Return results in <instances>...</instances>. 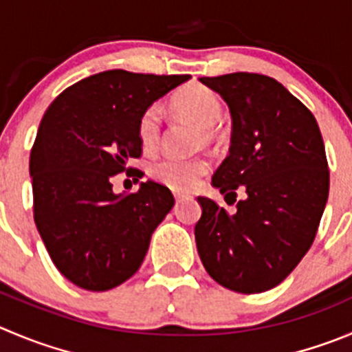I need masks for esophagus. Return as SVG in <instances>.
Returning <instances> with one entry per match:
<instances>
[{
  "label": "esophagus",
  "mask_w": 352,
  "mask_h": 352,
  "mask_svg": "<svg viewBox=\"0 0 352 352\" xmlns=\"http://www.w3.org/2000/svg\"><path fill=\"white\" fill-rule=\"evenodd\" d=\"M174 199H176V202H179V200L185 199V195L183 193H174Z\"/></svg>",
  "instance_id": "esophagus-1"
}]
</instances>
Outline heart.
<instances>
[{"instance_id":"heart-1","label":"heart","mask_w":352,"mask_h":352,"mask_svg":"<svg viewBox=\"0 0 352 352\" xmlns=\"http://www.w3.org/2000/svg\"><path fill=\"white\" fill-rule=\"evenodd\" d=\"M174 107L186 119L193 120L204 129V140L214 138V128L223 119V105L216 93L207 86L192 82L179 89L174 96ZM162 129V109L159 103H152L142 112L138 119V138L143 148L152 150L159 143ZM209 170V160L202 155L174 157L166 155L157 159L150 166V176L155 182L178 192L193 188Z\"/></svg>"}]
</instances>
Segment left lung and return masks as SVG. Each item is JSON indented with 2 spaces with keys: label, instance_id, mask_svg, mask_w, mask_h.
I'll return each mask as SVG.
<instances>
[{
  "label": "left lung",
  "instance_id": "1",
  "mask_svg": "<svg viewBox=\"0 0 352 352\" xmlns=\"http://www.w3.org/2000/svg\"><path fill=\"white\" fill-rule=\"evenodd\" d=\"M200 82L221 95L233 122L212 185L228 204L239 188L245 199L228 214L199 197L197 250L219 285L266 292L292 273L316 236L330 186L323 138L309 109L273 78L235 72Z\"/></svg>",
  "mask_w": 352,
  "mask_h": 352
}]
</instances>
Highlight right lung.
<instances>
[{
    "label": "right lung",
    "mask_w": 352,
    "mask_h": 352,
    "mask_svg": "<svg viewBox=\"0 0 352 352\" xmlns=\"http://www.w3.org/2000/svg\"><path fill=\"white\" fill-rule=\"evenodd\" d=\"M188 79L105 70L69 86L46 110L29 160L34 221L53 264L74 285L103 292L142 266L174 197L155 182L117 195L112 178L142 173L128 167L142 155L140 116Z\"/></svg>",
    "instance_id": "1"
}]
</instances>
